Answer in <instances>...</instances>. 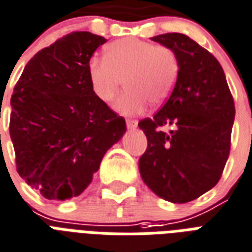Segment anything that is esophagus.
I'll return each mask as SVG.
<instances>
[{
	"label": "esophagus",
	"mask_w": 252,
	"mask_h": 252,
	"mask_svg": "<svg viewBox=\"0 0 252 252\" xmlns=\"http://www.w3.org/2000/svg\"><path fill=\"white\" fill-rule=\"evenodd\" d=\"M136 125H138V122L134 120H127L126 121V126H127V128H135Z\"/></svg>",
	"instance_id": "34e87169"
}]
</instances>
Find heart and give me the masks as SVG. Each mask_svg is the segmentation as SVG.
Segmentation results:
<instances>
[{"mask_svg": "<svg viewBox=\"0 0 252 252\" xmlns=\"http://www.w3.org/2000/svg\"><path fill=\"white\" fill-rule=\"evenodd\" d=\"M104 60L93 59L88 65L92 92L99 101L110 104L125 79L128 89L117 99L116 109L126 116L143 112L150 101L163 104L179 75V62L172 50L135 38L109 44Z\"/></svg>", "mask_w": 252, "mask_h": 252, "instance_id": "b5f03b06", "label": "heart"}]
</instances>
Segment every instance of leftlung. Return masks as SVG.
<instances>
[{
	"label": "left lung",
	"instance_id": "obj_1",
	"mask_svg": "<svg viewBox=\"0 0 252 252\" xmlns=\"http://www.w3.org/2000/svg\"><path fill=\"white\" fill-rule=\"evenodd\" d=\"M151 40L175 52L179 75L163 108L138 124L147 136L139 159L142 180L173 204L196 200L221 179L230 153L235 108L221 64L193 39L179 32ZM172 126L169 133L157 130Z\"/></svg>",
	"mask_w": 252,
	"mask_h": 252
}]
</instances>
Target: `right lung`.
Instances as JSON below:
<instances>
[{
  "label": "right lung",
  "instance_id": "1",
  "mask_svg": "<svg viewBox=\"0 0 252 252\" xmlns=\"http://www.w3.org/2000/svg\"><path fill=\"white\" fill-rule=\"evenodd\" d=\"M104 43L88 31L65 35L35 54L11 95L17 171L47 200L81 194L126 132L124 118L95 97L88 79L89 60Z\"/></svg>",
  "mask_w": 252,
  "mask_h": 252
}]
</instances>
